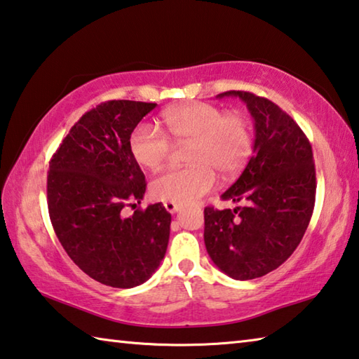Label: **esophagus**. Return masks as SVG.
I'll return each instance as SVG.
<instances>
[{"mask_svg":"<svg viewBox=\"0 0 359 359\" xmlns=\"http://www.w3.org/2000/svg\"><path fill=\"white\" fill-rule=\"evenodd\" d=\"M165 208H166V210L169 212V214H175V212H179V209H180V204H177V203H171V201H166V203H165Z\"/></svg>","mask_w":359,"mask_h":359,"instance_id":"esophagus-1","label":"esophagus"}]
</instances>
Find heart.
Segmentation results:
<instances>
[{
	"mask_svg": "<svg viewBox=\"0 0 359 359\" xmlns=\"http://www.w3.org/2000/svg\"><path fill=\"white\" fill-rule=\"evenodd\" d=\"M161 121L174 142H188L187 168H169L151 180L150 193L160 201L193 203L217 184V172L233 177L245 168L253 151V128L242 112H224L209 102H188L163 112ZM130 150L137 165L161 168L171 154V141L149 123L130 135Z\"/></svg>",
	"mask_w": 359,
	"mask_h": 359,
	"instance_id": "heart-1",
	"label": "heart"
}]
</instances>
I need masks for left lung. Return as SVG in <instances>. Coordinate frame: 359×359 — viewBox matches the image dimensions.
Returning <instances> with one entry per match:
<instances>
[{
  "instance_id": "1",
  "label": "left lung",
  "mask_w": 359,
  "mask_h": 359,
  "mask_svg": "<svg viewBox=\"0 0 359 359\" xmlns=\"http://www.w3.org/2000/svg\"><path fill=\"white\" fill-rule=\"evenodd\" d=\"M245 102L255 120L253 156L222 194L234 209H204L209 257L236 280L263 277L285 263L311 222L317 179L312 145L276 102L250 92H224Z\"/></svg>"
}]
</instances>
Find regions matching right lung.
I'll return each mask as SVG.
<instances>
[{
  "instance_id": "obj_1",
  "label": "right lung",
  "mask_w": 359,
  "mask_h": 359,
  "mask_svg": "<svg viewBox=\"0 0 359 359\" xmlns=\"http://www.w3.org/2000/svg\"><path fill=\"white\" fill-rule=\"evenodd\" d=\"M155 106L101 102L72 126L48 163L47 205L60 244L85 274L107 287L149 280L168 248L171 214L161 203L121 215L125 205L141 204L147 187L130 135Z\"/></svg>"
}]
</instances>
